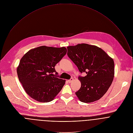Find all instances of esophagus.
<instances>
[{"label": "esophagus", "mask_w": 133, "mask_h": 133, "mask_svg": "<svg viewBox=\"0 0 133 133\" xmlns=\"http://www.w3.org/2000/svg\"><path fill=\"white\" fill-rule=\"evenodd\" d=\"M73 80H74L73 78H71L69 80H68V82H69V83H72V82L73 81Z\"/></svg>", "instance_id": "1"}]
</instances>
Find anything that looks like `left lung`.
<instances>
[{
    "instance_id": "8db88e82",
    "label": "left lung",
    "mask_w": 133,
    "mask_h": 133,
    "mask_svg": "<svg viewBox=\"0 0 133 133\" xmlns=\"http://www.w3.org/2000/svg\"><path fill=\"white\" fill-rule=\"evenodd\" d=\"M68 56L79 71L86 76H78L80 89L75 92L79 100L90 103L100 99L107 91L113 80V59L100 48L87 44L67 47Z\"/></svg>"
}]
</instances>
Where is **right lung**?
Listing matches in <instances>:
<instances>
[{
  "label": "right lung",
  "mask_w": 133,
  "mask_h": 133,
  "mask_svg": "<svg viewBox=\"0 0 133 133\" xmlns=\"http://www.w3.org/2000/svg\"><path fill=\"white\" fill-rule=\"evenodd\" d=\"M66 52L64 47L43 46L29 50L23 56L17 74L23 88L32 98L48 102L61 91L65 81L58 78L55 66Z\"/></svg>",
  "instance_id": "right-lung-1"
}]
</instances>
